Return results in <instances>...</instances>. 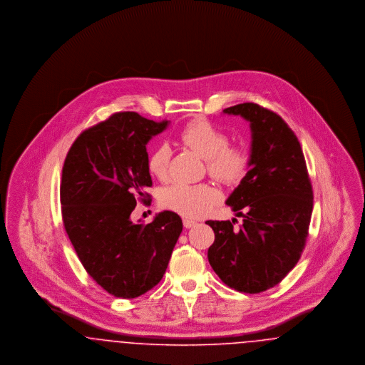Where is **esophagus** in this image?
Instances as JSON below:
<instances>
[{
	"mask_svg": "<svg viewBox=\"0 0 365 365\" xmlns=\"http://www.w3.org/2000/svg\"><path fill=\"white\" fill-rule=\"evenodd\" d=\"M183 226L186 228H191V227L197 226V222L191 220V219H183Z\"/></svg>",
	"mask_w": 365,
	"mask_h": 365,
	"instance_id": "34e87169",
	"label": "esophagus"
}]
</instances>
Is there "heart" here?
<instances>
[{
	"instance_id": "b5f03b06",
	"label": "heart",
	"mask_w": 365,
	"mask_h": 365,
	"mask_svg": "<svg viewBox=\"0 0 365 365\" xmlns=\"http://www.w3.org/2000/svg\"><path fill=\"white\" fill-rule=\"evenodd\" d=\"M185 146L207 160L209 174L220 182H237L242 178L249 156L242 146L227 145V135L204 119L187 123L179 133ZM171 149L158 145L148 157V171L157 179H164L168 173ZM220 195L212 186L175 183L161 194V205L185 217H201L219 201Z\"/></svg>"
}]
</instances>
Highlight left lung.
<instances>
[{
	"label": "left lung",
	"mask_w": 365,
	"mask_h": 365,
	"mask_svg": "<svg viewBox=\"0 0 365 365\" xmlns=\"http://www.w3.org/2000/svg\"><path fill=\"white\" fill-rule=\"evenodd\" d=\"M249 122L252 143L247 168L226 204L242 216V226L212 222L208 249L213 271L227 286L261 293L277 286L299 260L313 209L305 157L292 128L277 113L253 103L223 110Z\"/></svg>",
	"instance_id": "obj_1"
}]
</instances>
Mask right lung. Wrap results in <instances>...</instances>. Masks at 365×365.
I'll return each instance as SVG.
<instances>
[{
    "instance_id": "1",
    "label": "right lung",
    "mask_w": 365,
    "mask_h": 365,
    "mask_svg": "<svg viewBox=\"0 0 365 365\" xmlns=\"http://www.w3.org/2000/svg\"><path fill=\"white\" fill-rule=\"evenodd\" d=\"M170 122L120 112L83 131L63 167L60 201L71 243L87 274L109 294L135 298L161 280L182 232L171 210L131 220L152 186L146 145Z\"/></svg>"
}]
</instances>
